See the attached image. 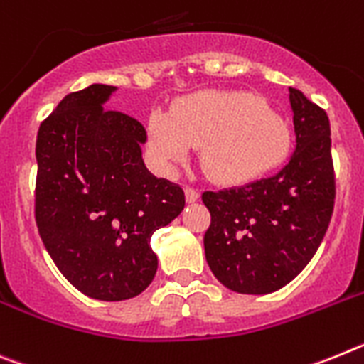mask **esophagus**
Masks as SVG:
<instances>
[{"mask_svg":"<svg viewBox=\"0 0 364 364\" xmlns=\"http://www.w3.org/2000/svg\"><path fill=\"white\" fill-rule=\"evenodd\" d=\"M185 198H186V201H196L198 200V198H200V192L196 191L194 186H185Z\"/></svg>","mask_w":364,"mask_h":364,"instance_id":"34e87169","label":"esophagus"}]
</instances>
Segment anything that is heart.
Segmentation results:
<instances>
[{"instance_id": "heart-1", "label": "heart", "mask_w": 364, "mask_h": 364, "mask_svg": "<svg viewBox=\"0 0 364 364\" xmlns=\"http://www.w3.org/2000/svg\"><path fill=\"white\" fill-rule=\"evenodd\" d=\"M154 150L164 163H181L203 146L205 172L221 183L262 178L282 163L291 135L286 122L247 91H200L150 119Z\"/></svg>"}]
</instances>
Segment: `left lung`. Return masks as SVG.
<instances>
[{
	"mask_svg": "<svg viewBox=\"0 0 364 364\" xmlns=\"http://www.w3.org/2000/svg\"><path fill=\"white\" fill-rule=\"evenodd\" d=\"M296 150L271 178L201 194L210 213L203 236L214 277L236 293L265 295L291 282L314 258L335 203L330 121L289 87Z\"/></svg>",
	"mask_w": 364,
	"mask_h": 364,
	"instance_id": "1",
	"label": "left lung"
}]
</instances>
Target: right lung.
Segmentation results:
<instances>
[{"mask_svg": "<svg viewBox=\"0 0 364 364\" xmlns=\"http://www.w3.org/2000/svg\"><path fill=\"white\" fill-rule=\"evenodd\" d=\"M113 90L93 84L65 95L42 121L34 188L38 232L60 273L84 295L109 302L150 286L151 235L185 207L181 185L144 166V126L102 107Z\"/></svg>", "mask_w": 364, "mask_h": 364, "instance_id": "add662e5", "label": "right lung"}]
</instances>
